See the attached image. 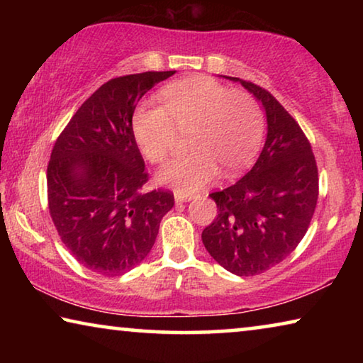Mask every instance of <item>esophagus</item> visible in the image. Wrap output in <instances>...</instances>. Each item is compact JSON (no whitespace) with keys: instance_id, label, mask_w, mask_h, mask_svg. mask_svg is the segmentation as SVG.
Returning <instances> with one entry per match:
<instances>
[{"instance_id":"obj_1","label":"esophagus","mask_w":363,"mask_h":363,"mask_svg":"<svg viewBox=\"0 0 363 363\" xmlns=\"http://www.w3.org/2000/svg\"><path fill=\"white\" fill-rule=\"evenodd\" d=\"M174 199H176V201H189V200L195 199V195L194 194H186V192H182V190H176Z\"/></svg>"}]
</instances>
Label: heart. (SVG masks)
I'll return each mask as SVG.
<instances>
[{
  "label": "heart",
  "mask_w": 363,
  "mask_h": 363,
  "mask_svg": "<svg viewBox=\"0 0 363 363\" xmlns=\"http://www.w3.org/2000/svg\"><path fill=\"white\" fill-rule=\"evenodd\" d=\"M162 106H140L133 133L143 155L167 163L180 133L192 147L160 173V181L182 192H195L216 177L230 176L253 162L262 144L266 118L253 94L208 77L171 83L160 93Z\"/></svg>",
  "instance_id": "obj_1"
}]
</instances>
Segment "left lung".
<instances>
[{
  "instance_id": "1",
  "label": "left lung",
  "mask_w": 363,
  "mask_h": 363,
  "mask_svg": "<svg viewBox=\"0 0 363 363\" xmlns=\"http://www.w3.org/2000/svg\"><path fill=\"white\" fill-rule=\"evenodd\" d=\"M238 82L266 108L267 139L242 179L210 194L218 216L201 240L224 269L251 277L277 266L303 240L315 211L318 171L298 121L267 89Z\"/></svg>"
}]
</instances>
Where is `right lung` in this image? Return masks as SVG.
I'll return each mask as SVG.
<instances>
[{"label":"right lung","mask_w":363,"mask_h":363,"mask_svg":"<svg viewBox=\"0 0 363 363\" xmlns=\"http://www.w3.org/2000/svg\"><path fill=\"white\" fill-rule=\"evenodd\" d=\"M171 72L108 79L59 134L48 163V208L60 240L96 274L116 277L149 255L171 190L153 189L133 133V113L147 91Z\"/></svg>","instance_id":"1"}]
</instances>
